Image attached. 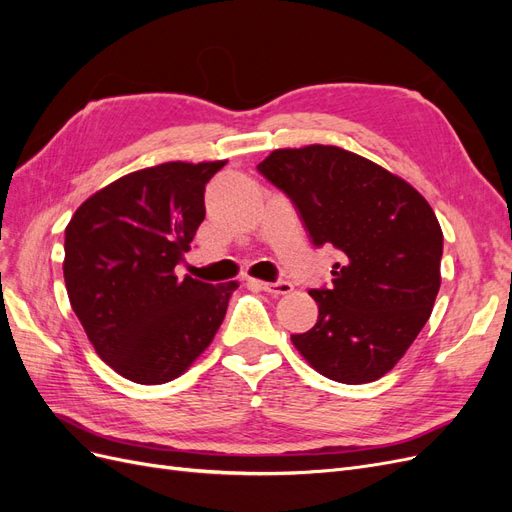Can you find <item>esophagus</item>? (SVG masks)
<instances>
[{"mask_svg":"<svg viewBox=\"0 0 512 512\" xmlns=\"http://www.w3.org/2000/svg\"><path fill=\"white\" fill-rule=\"evenodd\" d=\"M250 286H256L260 290H265L269 294H275V297H280V294H290L292 292V284L290 282H260V280H247Z\"/></svg>","mask_w":512,"mask_h":512,"instance_id":"obj_1","label":"esophagus"}]
</instances>
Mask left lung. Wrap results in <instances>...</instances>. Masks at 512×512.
Here are the masks:
<instances>
[{
	"mask_svg": "<svg viewBox=\"0 0 512 512\" xmlns=\"http://www.w3.org/2000/svg\"><path fill=\"white\" fill-rule=\"evenodd\" d=\"M258 173L297 207L316 247L344 254L333 286L309 290L318 320L292 335L324 378L365 384L391 371L431 316L442 228L410 183L333 145L275 149Z\"/></svg>",
	"mask_w": 512,
	"mask_h": 512,
	"instance_id": "8db88e82",
	"label": "left lung"
}]
</instances>
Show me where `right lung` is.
<instances>
[{
  "label": "right lung",
  "mask_w": 512,
  "mask_h": 512,
  "mask_svg": "<svg viewBox=\"0 0 512 512\" xmlns=\"http://www.w3.org/2000/svg\"><path fill=\"white\" fill-rule=\"evenodd\" d=\"M226 164L164 162L106 185L66 228L64 280L100 359L136 384L179 378L207 350L237 282L177 277Z\"/></svg>",
  "instance_id": "right-lung-1"
}]
</instances>
